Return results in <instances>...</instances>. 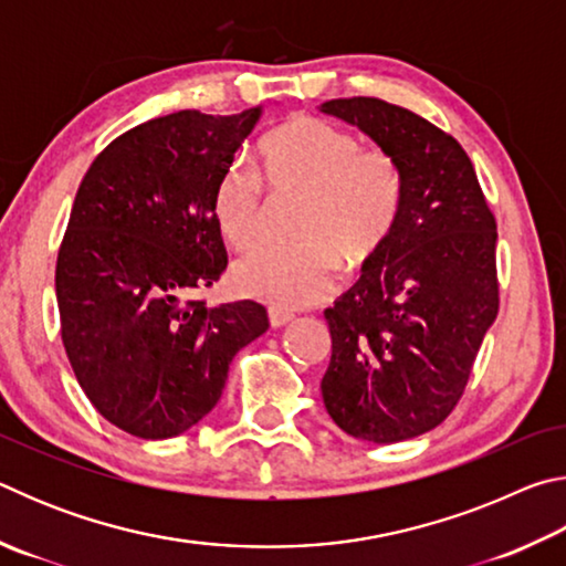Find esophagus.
I'll list each match as a JSON object with an SVG mask.
<instances>
[{
    "instance_id": "esophagus-1",
    "label": "esophagus",
    "mask_w": 566,
    "mask_h": 566,
    "mask_svg": "<svg viewBox=\"0 0 566 566\" xmlns=\"http://www.w3.org/2000/svg\"><path fill=\"white\" fill-rule=\"evenodd\" d=\"M294 317L290 312H284V310H274V306H270V324L274 329H280V327H286V324H290Z\"/></svg>"
}]
</instances>
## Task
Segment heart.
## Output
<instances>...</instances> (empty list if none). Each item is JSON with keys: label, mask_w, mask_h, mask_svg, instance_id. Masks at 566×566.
<instances>
[{"label": "heart", "mask_w": 566, "mask_h": 566, "mask_svg": "<svg viewBox=\"0 0 566 566\" xmlns=\"http://www.w3.org/2000/svg\"><path fill=\"white\" fill-rule=\"evenodd\" d=\"M264 179L280 195H304L294 237L300 244H266L239 260V294L274 310H302L337 284L339 260L369 264L395 234L405 207V175L395 155L361 149L354 134L312 117L290 119L262 139ZM214 224L229 244L260 242L266 195L260 171L234 161L212 195Z\"/></svg>", "instance_id": "b5f03b06"}]
</instances>
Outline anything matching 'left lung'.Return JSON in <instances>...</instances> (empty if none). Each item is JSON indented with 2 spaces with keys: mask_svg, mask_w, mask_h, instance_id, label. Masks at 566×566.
<instances>
[{
  "mask_svg": "<svg viewBox=\"0 0 566 566\" xmlns=\"http://www.w3.org/2000/svg\"><path fill=\"white\" fill-rule=\"evenodd\" d=\"M395 155L405 207L359 282L324 310L332 359L322 397L342 432L405 442L442 424L500 312L496 222L454 137L375 97L324 102Z\"/></svg>",
  "mask_w": 566,
  "mask_h": 566,
  "instance_id": "obj_1",
  "label": "left lung"
}]
</instances>
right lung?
<instances>
[{
  "label": "right lung",
  "mask_w": 566,
  "mask_h": 566,
  "mask_svg": "<svg viewBox=\"0 0 566 566\" xmlns=\"http://www.w3.org/2000/svg\"><path fill=\"white\" fill-rule=\"evenodd\" d=\"M260 117L149 119L114 139L76 191L54 274L62 342L94 409L127 434L199 424L234 354L270 329L256 302H185L227 270L212 195Z\"/></svg>",
  "instance_id": "right-lung-1"
}]
</instances>
